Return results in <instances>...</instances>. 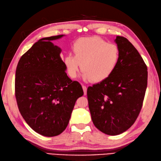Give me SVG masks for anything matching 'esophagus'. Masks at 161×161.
<instances>
[{
  "label": "esophagus",
  "instance_id": "obj_1",
  "mask_svg": "<svg viewBox=\"0 0 161 161\" xmlns=\"http://www.w3.org/2000/svg\"><path fill=\"white\" fill-rule=\"evenodd\" d=\"M82 87H83V89L84 95H86V94H87V87L86 86H84V85H82Z\"/></svg>",
  "mask_w": 161,
  "mask_h": 161
}]
</instances>
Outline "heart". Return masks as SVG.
<instances>
[{"mask_svg":"<svg viewBox=\"0 0 161 161\" xmlns=\"http://www.w3.org/2000/svg\"><path fill=\"white\" fill-rule=\"evenodd\" d=\"M74 55L67 54L64 64L71 78L77 76L81 67L83 78L99 83L113 74L119 61L120 53L115 44L97 36L77 39L72 45Z\"/></svg>","mask_w":161,"mask_h":161,"instance_id":"b5f03b06","label":"heart"}]
</instances>
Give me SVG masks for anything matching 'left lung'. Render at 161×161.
<instances>
[{
	"mask_svg": "<svg viewBox=\"0 0 161 161\" xmlns=\"http://www.w3.org/2000/svg\"><path fill=\"white\" fill-rule=\"evenodd\" d=\"M120 53L116 69L107 80L87 87L92 122L108 135L126 131L137 119L147 87L146 64L126 38L116 36Z\"/></svg>",
	"mask_w": 161,
	"mask_h": 161,
	"instance_id": "obj_1",
	"label": "left lung"
}]
</instances>
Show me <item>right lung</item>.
<instances>
[{"label": "right lung", "mask_w": 161, "mask_h": 161, "mask_svg": "<svg viewBox=\"0 0 161 161\" xmlns=\"http://www.w3.org/2000/svg\"><path fill=\"white\" fill-rule=\"evenodd\" d=\"M38 41L21 57L15 74V97L26 123L45 137L59 135L67 127L75 103L83 95L81 85L66 74L61 48L51 41Z\"/></svg>", "instance_id": "right-lung-1"}]
</instances>
